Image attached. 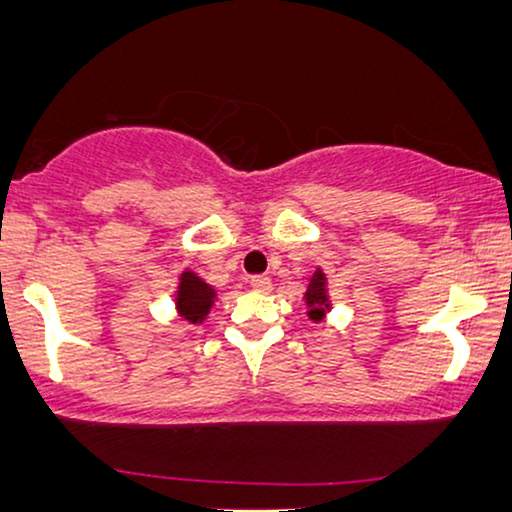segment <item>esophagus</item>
Listing matches in <instances>:
<instances>
[{
	"label": "esophagus",
	"mask_w": 512,
	"mask_h": 512,
	"mask_svg": "<svg viewBox=\"0 0 512 512\" xmlns=\"http://www.w3.org/2000/svg\"><path fill=\"white\" fill-rule=\"evenodd\" d=\"M249 286L254 291H258V293H268L270 289H272V282H270V277H263V275H258V277H251L249 279Z\"/></svg>",
	"instance_id": "esophagus-1"
}]
</instances>
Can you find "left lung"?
Here are the masks:
<instances>
[{
	"instance_id": "obj_1",
	"label": "left lung",
	"mask_w": 512,
	"mask_h": 512,
	"mask_svg": "<svg viewBox=\"0 0 512 512\" xmlns=\"http://www.w3.org/2000/svg\"><path fill=\"white\" fill-rule=\"evenodd\" d=\"M305 307H307V317H310L314 324L326 319V314L333 310V300H331V291H328V277L324 268H317L307 279L305 293H303Z\"/></svg>"
}]
</instances>
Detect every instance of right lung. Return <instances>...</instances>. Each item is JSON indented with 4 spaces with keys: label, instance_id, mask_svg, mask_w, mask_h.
<instances>
[{
    "label": "right lung",
    "instance_id": "add662e5",
    "mask_svg": "<svg viewBox=\"0 0 512 512\" xmlns=\"http://www.w3.org/2000/svg\"><path fill=\"white\" fill-rule=\"evenodd\" d=\"M219 293L193 270H181L174 286V310L188 324H205Z\"/></svg>",
    "mask_w": 512,
    "mask_h": 512
}]
</instances>
